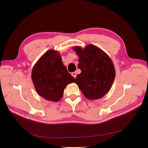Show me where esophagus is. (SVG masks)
Listing matches in <instances>:
<instances>
[{"label": "esophagus", "mask_w": 148, "mask_h": 148, "mask_svg": "<svg viewBox=\"0 0 148 148\" xmlns=\"http://www.w3.org/2000/svg\"><path fill=\"white\" fill-rule=\"evenodd\" d=\"M71 75H72V76H73L74 78L75 79L76 78V76H77V74H76V73L75 72H73V73H71Z\"/></svg>", "instance_id": "1"}]
</instances>
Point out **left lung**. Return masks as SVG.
I'll use <instances>...</instances> for the list:
<instances>
[{"label": "left lung", "instance_id": "1", "mask_svg": "<svg viewBox=\"0 0 148 148\" xmlns=\"http://www.w3.org/2000/svg\"><path fill=\"white\" fill-rule=\"evenodd\" d=\"M79 56L75 83L87 99L95 100L103 97L110 90L115 78V69L111 58L98 47L89 44L84 49L73 48Z\"/></svg>", "mask_w": 148, "mask_h": 148}]
</instances>
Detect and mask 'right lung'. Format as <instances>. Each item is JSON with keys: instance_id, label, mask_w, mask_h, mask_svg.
<instances>
[{"instance_id": "right-lung-1", "label": "right lung", "mask_w": 148, "mask_h": 148, "mask_svg": "<svg viewBox=\"0 0 148 148\" xmlns=\"http://www.w3.org/2000/svg\"><path fill=\"white\" fill-rule=\"evenodd\" d=\"M59 51L51 49L39 59L32 68V80L39 95L58 102L69 83L75 82L64 65Z\"/></svg>"}]
</instances>
